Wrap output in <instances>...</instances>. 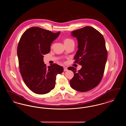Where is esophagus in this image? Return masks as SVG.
Masks as SVG:
<instances>
[{
	"mask_svg": "<svg viewBox=\"0 0 126 126\" xmlns=\"http://www.w3.org/2000/svg\"><path fill=\"white\" fill-rule=\"evenodd\" d=\"M68 69H67V67H66V66H64V71H67Z\"/></svg>",
	"mask_w": 126,
	"mask_h": 126,
	"instance_id": "esophagus-1",
	"label": "esophagus"
}]
</instances>
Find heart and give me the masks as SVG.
Returning <instances> with one entry per match:
<instances>
[{
    "mask_svg": "<svg viewBox=\"0 0 126 126\" xmlns=\"http://www.w3.org/2000/svg\"><path fill=\"white\" fill-rule=\"evenodd\" d=\"M72 42H74V41L70 39V38H65L64 39V44H68V43H72Z\"/></svg>",
    "mask_w": 126,
    "mask_h": 126,
    "instance_id": "b5f03b06",
    "label": "heart"
}]
</instances>
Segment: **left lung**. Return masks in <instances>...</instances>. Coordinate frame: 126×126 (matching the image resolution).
<instances>
[{"label":"left lung","instance_id":"1","mask_svg":"<svg viewBox=\"0 0 126 126\" xmlns=\"http://www.w3.org/2000/svg\"><path fill=\"white\" fill-rule=\"evenodd\" d=\"M71 35L78 41L75 62L82 68L77 71L73 66L68 67L74 74L69 83L73 89L87 92L97 86L103 77L108 56L105 40L99 31L90 26L74 31Z\"/></svg>","mask_w":126,"mask_h":126}]
</instances>
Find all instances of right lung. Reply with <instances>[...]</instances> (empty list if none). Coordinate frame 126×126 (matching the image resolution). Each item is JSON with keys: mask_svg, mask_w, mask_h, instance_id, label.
<instances>
[{"mask_svg": "<svg viewBox=\"0 0 126 126\" xmlns=\"http://www.w3.org/2000/svg\"><path fill=\"white\" fill-rule=\"evenodd\" d=\"M60 33L32 27L20 39L17 49L20 72L26 86L36 94L53 89L56 76L63 72L62 66L53 64L47 67L43 62V55L49 52L51 43Z\"/></svg>", "mask_w": 126, "mask_h": 126, "instance_id": "add662e5", "label": "right lung"}]
</instances>
